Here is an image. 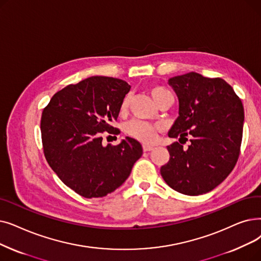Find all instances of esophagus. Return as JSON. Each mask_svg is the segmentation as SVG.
I'll list each match as a JSON object with an SVG mask.
<instances>
[{
	"mask_svg": "<svg viewBox=\"0 0 261 261\" xmlns=\"http://www.w3.org/2000/svg\"><path fill=\"white\" fill-rule=\"evenodd\" d=\"M152 149H153V146H151V145H143L144 151H151Z\"/></svg>",
	"mask_w": 261,
	"mask_h": 261,
	"instance_id": "obj_1",
	"label": "esophagus"
}]
</instances>
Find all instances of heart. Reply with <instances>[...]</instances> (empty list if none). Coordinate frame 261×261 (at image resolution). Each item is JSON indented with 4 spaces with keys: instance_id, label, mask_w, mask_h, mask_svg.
Returning a JSON list of instances; mask_svg holds the SVG:
<instances>
[{
    "instance_id": "heart-1",
    "label": "heart",
    "mask_w": 261,
    "mask_h": 261,
    "mask_svg": "<svg viewBox=\"0 0 261 261\" xmlns=\"http://www.w3.org/2000/svg\"><path fill=\"white\" fill-rule=\"evenodd\" d=\"M150 94L154 102L156 103L163 96L169 94L168 90L162 86H152L150 88ZM129 106V97H126L123 99L122 103L120 106V112L124 113ZM160 126L159 124L141 121V120H133L129 122L126 126V132L130 134L131 137L138 139L144 143H151L155 140L156 133L160 130Z\"/></svg>"
}]
</instances>
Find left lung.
I'll return each instance as SVG.
<instances>
[{
    "label": "left lung",
    "instance_id": "obj_1",
    "mask_svg": "<svg viewBox=\"0 0 261 261\" xmlns=\"http://www.w3.org/2000/svg\"><path fill=\"white\" fill-rule=\"evenodd\" d=\"M168 84L179 100V116L168 137H190L191 144L187 149L178 142L167 146L169 161L161 167V176L179 193H208L231 173L239 158L242 102L221 77L189 72L171 77Z\"/></svg>",
    "mask_w": 261,
    "mask_h": 261
}]
</instances>
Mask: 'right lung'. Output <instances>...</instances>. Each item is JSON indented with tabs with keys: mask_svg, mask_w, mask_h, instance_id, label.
<instances>
[{
	"mask_svg": "<svg viewBox=\"0 0 261 261\" xmlns=\"http://www.w3.org/2000/svg\"><path fill=\"white\" fill-rule=\"evenodd\" d=\"M130 88L120 79L90 76L67 85L43 109L44 156L63 182L85 198L114 192L143 153L142 145L131 138L116 146L102 144L101 133H119L112 123Z\"/></svg>",
	"mask_w": 261,
	"mask_h": 261,
	"instance_id": "right-lung-1",
	"label": "right lung"
}]
</instances>
